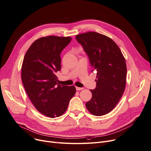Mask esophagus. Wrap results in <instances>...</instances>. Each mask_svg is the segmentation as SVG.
<instances>
[{
    "instance_id": "34e87169",
    "label": "esophagus",
    "mask_w": 151,
    "mask_h": 151,
    "mask_svg": "<svg viewBox=\"0 0 151 151\" xmlns=\"http://www.w3.org/2000/svg\"><path fill=\"white\" fill-rule=\"evenodd\" d=\"M76 90H77V91H81V90L83 89V88H79V87H76Z\"/></svg>"
}]
</instances>
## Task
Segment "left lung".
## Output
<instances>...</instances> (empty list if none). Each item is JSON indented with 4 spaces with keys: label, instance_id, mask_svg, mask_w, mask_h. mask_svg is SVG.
Masks as SVG:
<instances>
[{
    "label": "left lung",
    "instance_id": "1",
    "mask_svg": "<svg viewBox=\"0 0 151 151\" xmlns=\"http://www.w3.org/2000/svg\"><path fill=\"white\" fill-rule=\"evenodd\" d=\"M76 38L97 75L96 87L91 90L92 97L86 107L95 116L106 114L116 107L125 90V58L118 45L104 35L90 32L77 35Z\"/></svg>",
    "mask_w": 151,
    "mask_h": 151
}]
</instances>
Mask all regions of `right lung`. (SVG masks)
<instances>
[{
  "instance_id": "right-lung-1",
  "label": "right lung",
  "mask_w": 151,
  "mask_h": 151,
  "mask_svg": "<svg viewBox=\"0 0 151 151\" xmlns=\"http://www.w3.org/2000/svg\"><path fill=\"white\" fill-rule=\"evenodd\" d=\"M71 38L48 36L33 42L24 57L23 86L30 101L42 114L55 118L63 114L76 90L58 84L55 74L60 70V53Z\"/></svg>"
}]
</instances>
